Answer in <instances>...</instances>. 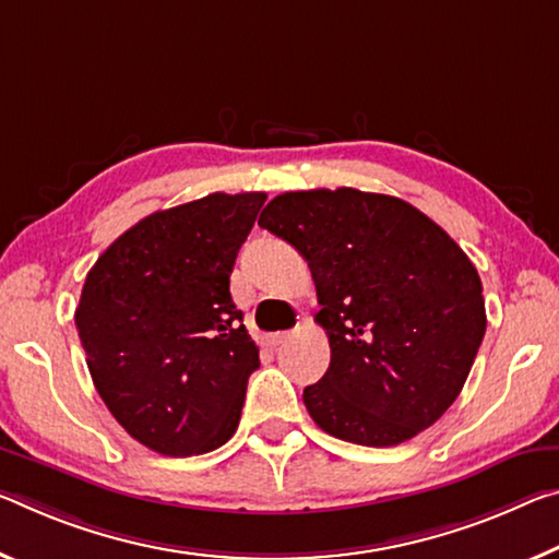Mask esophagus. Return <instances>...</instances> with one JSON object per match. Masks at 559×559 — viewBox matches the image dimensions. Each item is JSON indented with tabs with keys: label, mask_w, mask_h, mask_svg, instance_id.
I'll list each match as a JSON object with an SVG mask.
<instances>
[{
	"label": "esophagus",
	"mask_w": 559,
	"mask_h": 559,
	"mask_svg": "<svg viewBox=\"0 0 559 559\" xmlns=\"http://www.w3.org/2000/svg\"><path fill=\"white\" fill-rule=\"evenodd\" d=\"M290 338V333H273V335H269V345L271 348H276V345H281L283 341H288Z\"/></svg>",
	"instance_id": "1"
}]
</instances>
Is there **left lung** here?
Segmentation results:
<instances>
[{
    "mask_svg": "<svg viewBox=\"0 0 559 559\" xmlns=\"http://www.w3.org/2000/svg\"><path fill=\"white\" fill-rule=\"evenodd\" d=\"M261 228L308 261L331 366L304 391L328 436L391 448L463 391L485 335L483 283L463 248L411 203L358 189L288 191Z\"/></svg>",
    "mask_w": 559,
    "mask_h": 559,
    "instance_id": "left-lung-1",
    "label": "left lung"
}]
</instances>
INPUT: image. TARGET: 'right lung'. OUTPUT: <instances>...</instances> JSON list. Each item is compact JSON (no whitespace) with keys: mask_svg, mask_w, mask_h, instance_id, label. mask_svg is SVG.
<instances>
[{"mask_svg":"<svg viewBox=\"0 0 559 559\" xmlns=\"http://www.w3.org/2000/svg\"><path fill=\"white\" fill-rule=\"evenodd\" d=\"M265 193H209L156 211L86 273L74 321L114 418L154 453H211L241 420L259 348L231 298L238 248Z\"/></svg>","mask_w":559,"mask_h":559,"instance_id":"add662e5","label":"right lung"}]
</instances>
